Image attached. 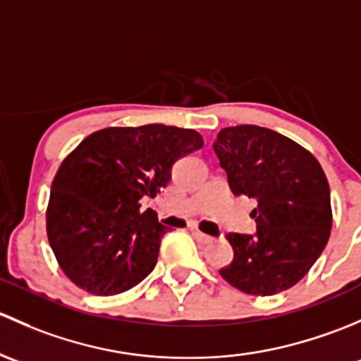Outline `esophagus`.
Wrapping results in <instances>:
<instances>
[{
    "label": "esophagus",
    "instance_id": "34e87169",
    "mask_svg": "<svg viewBox=\"0 0 361 361\" xmlns=\"http://www.w3.org/2000/svg\"><path fill=\"white\" fill-rule=\"evenodd\" d=\"M192 235L198 238V240L202 241V243H212V241H214V238L205 235V233H202L198 228H192Z\"/></svg>",
    "mask_w": 361,
    "mask_h": 361
}]
</instances>
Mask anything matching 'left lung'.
<instances>
[{
    "label": "left lung",
    "instance_id": "left-lung-1",
    "mask_svg": "<svg viewBox=\"0 0 361 361\" xmlns=\"http://www.w3.org/2000/svg\"><path fill=\"white\" fill-rule=\"evenodd\" d=\"M233 195L257 200L255 235L228 233L235 250L219 273L248 295H274L306 276L332 229L330 188L310 151L255 125L228 126L214 142Z\"/></svg>",
    "mask_w": 361,
    "mask_h": 361
}]
</instances>
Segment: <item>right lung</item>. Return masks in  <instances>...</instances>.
<instances>
[{
  "label": "right lung",
  "mask_w": 361,
  "mask_h": 361,
  "mask_svg": "<svg viewBox=\"0 0 361 361\" xmlns=\"http://www.w3.org/2000/svg\"><path fill=\"white\" fill-rule=\"evenodd\" d=\"M198 132L166 125L104 128L62 161L47 212L48 241L73 283L95 295L135 287L154 269L166 226L140 200L172 179Z\"/></svg>",
  "instance_id": "right-lung-1"
}]
</instances>
